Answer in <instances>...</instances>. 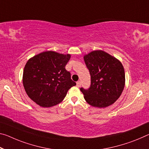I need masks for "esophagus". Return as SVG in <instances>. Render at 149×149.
<instances>
[{
	"instance_id": "34e87169",
	"label": "esophagus",
	"mask_w": 149,
	"mask_h": 149,
	"mask_svg": "<svg viewBox=\"0 0 149 149\" xmlns=\"http://www.w3.org/2000/svg\"><path fill=\"white\" fill-rule=\"evenodd\" d=\"M76 84H77V87H79L80 86H81V81H77V83H76Z\"/></svg>"
}]
</instances>
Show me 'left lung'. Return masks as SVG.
I'll list each match as a JSON object with an SVG mask.
<instances>
[{
	"label": "left lung",
	"mask_w": 149,
	"mask_h": 149,
	"mask_svg": "<svg viewBox=\"0 0 149 149\" xmlns=\"http://www.w3.org/2000/svg\"><path fill=\"white\" fill-rule=\"evenodd\" d=\"M91 75L88 89L81 87L84 99L93 107H108L116 101L125 87V75L122 63L101 50L93 51L84 56Z\"/></svg>",
	"instance_id": "1"
}]
</instances>
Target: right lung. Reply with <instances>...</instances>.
I'll return each instance as SVG.
<instances>
[{"label": "right lung", "mask_w": 149, "mask_h": 149, "mask_svg": "<svg viewBox=\"0 0 149 149\" xmlns=\"http://www.w3.org/2000/svg\"><path fill=\"white\" fill-rule=\"evenodd\" d=\"M70 54L52 51L40 53L30 58L23 72V85L28 97L43 107L62 102L71 87L76 85L71 79L65 65Z\"/></svg>", "instance_id": "right-lung-1"}]
</instances>
